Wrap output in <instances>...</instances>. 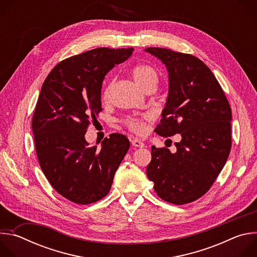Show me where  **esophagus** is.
I'll list each match as a JSON object with an SVG mask.
<instances>
[{"label":"esophagus","mask_w":257,"mask_h":257,"mask_svg":"<svg viewBox=\"0 0 257 257\" xmlns=\"http://www.w3.org/2000/svg\"><path fill=\"white\" fill-rule=\"evenodd\" d=\"M131 144L133 146H135V148H144V143L141 140L137 139V138L131 139Z\"/></svg>","instance_id":"1"}]
</instances>
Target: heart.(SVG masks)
I'll list each match as a JSON object with an SVG mask.
<instances>
[{
	"label": "heart",
	"mask_w": 257,
	"mask_h": 257,
	"mask_svg": "<svg viewBox=\"0 0 257 257\" xmlns=\"http://www.w3.org/2000/svg\"><path fill=\"white\" fill-rule=\"evenodd\" d=\"M132 76L135 82L139 85L141 89L148 91L149 89L156 88L158 84V73L157 71L149 66V65H137L132 70ZM109 86L106 87L103 91V98H106L108 95ZM146 116L143 118H127L124 120V124L133 132L141 133L144 130V120Z\"/></svg>",
	"instance_id": "1"
}]
</instances>
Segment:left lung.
I'll return each instance as SVG.
<instances>
[{
	"label": "left lung",
	"mask_w": 257,
	"mask_h": 257,
	"mask_svg": "<svg viewBox=\"0 0 257 257\" xmlns=\"http://www.w3.org/2000/svg\"><path fill=\"white\" fill-rule=\"evenodd\" d=\"M144 51L160 59L169 75L166 106L155 131L182 138L175 143V154L153 146L146 175L165 201L189 203L209 190L228 160L231 106L210 69L198 58L162 48Z\"/></svg>",
	"instance_id": "obj_1"
}]
</instances>
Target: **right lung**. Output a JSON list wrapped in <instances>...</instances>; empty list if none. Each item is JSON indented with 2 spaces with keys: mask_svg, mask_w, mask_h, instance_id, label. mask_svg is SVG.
<instances>
[{
  "mask_svg": "<svg viewBox=\"0 0 257 257\" xmlns=\"http://www.w3.org/2000/svg\"><path fill=\"white\" fill-rule=\"evenodd\" d=\"M133 49L98 48L60 62L46 78L32 118L36 155L53 188L68 200L89 204L111 189L130 142L119 133L88 146L86 129L101 111V84Z\"/></svg>",
  "mask_w": 257,
  "mask_h": 257,
  "instance_id": "obj_1",
  "label": "right lung"
}]
</instances>
